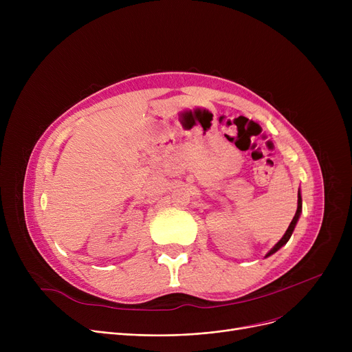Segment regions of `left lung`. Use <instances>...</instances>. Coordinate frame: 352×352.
I'll return each instance as SVG.
<instances>
[{
    "instance_id": "8db88e82",
    "label": "left lung",
    "mask_w": 352,
    "mask_h": 352,
    "mask_svg": "<svg viewBox=\"0 0 352 352\" xmlns=\"http://www.w3.org/2000/svg\"><path fill=\"white\" fill-rule=\"evenodd\" d=\"M301 211H302V198H301V194H300V191H298V207H297V212H295V215H294V218H292V221H291V224H289V227H288V230L285 231V234H284V236L280 239L278 243H276L271 250H270V252L265 255V256H270V255H272L274 252H276L278 251L283 245H285L287 243H288V239L291 238V235H292V232H294V228H295V226H297V223H298V219H300V215H301Z\"/></svg>"
}]
</instances>
